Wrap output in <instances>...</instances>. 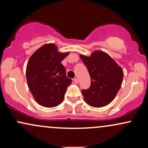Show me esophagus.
<instances>
[{"instance_id": "esophagus-1", "label": "esophagus", "mask_w": 148, "mask_h": 148, "mask_svg": "<svg viewBox=\"0 0 148 148\" xmlns=\"http://www.w3.org/2000/svg\"><path fill=\"white\" fill-rule=\"evenodd\" d=\"M73 81H74V82L75 83V84H78V83H79V80H78V79H76V78H74V79H73Z\"/></svg>"}]
</instances>
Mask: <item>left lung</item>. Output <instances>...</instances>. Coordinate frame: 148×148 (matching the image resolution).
<instances>
[{
    "instance_id": "1",
    "label": "left lung",
    "mask_w": 148,
    "mask_h": 148,
    "mask_svg": "<svg viewBox=\"0 0 148 148\" xmlns=\"http://www.w3.org/2000/svg\"><path fill=\"white\" fill-rule=\"evenodd\" d=\"M87 67L91 85L81 91L84 100L90 106L100 108L114 99L121 87L123 70L112 58L102 51H95L90 56L80 55Z\"/></svg>"
}]
</instances>
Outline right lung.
<instances>
[{"instance_id": "1", "label": "right lung", "mask_w": 148, "mask_h": 148, "mask_svg": "<svg viewBox=\"0 0 148 148\" xmlns=\"http://www.w3.org/2000/svg\"><path fill=\"white\" fill-rule=\"evenodd\" d=\"M69 54L58 51L56 45L49 43L30 57L25 71L27 83L35 101L41 106L52 108L63 101L72 80L66 76L61 62Z\"/></svg>"}]
</instances>
